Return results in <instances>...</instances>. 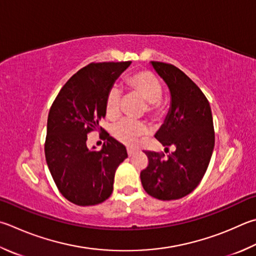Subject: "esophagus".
<instances>
[{
  "label": "esophagus",
  "instance_id": "obj_1",
  "mask_svg": "<svg viewBox=\"0 0 256 256\" xmlns=\"http://www.w3.org/2000/svg\"><path fill=\"white\" fill-rule=\"evenodd\" d=\"M134 153H136V150H134V148H128V156H133Z\"/></svg>",
  "mask_w": 256,
  "mask_h": 256
}]
</instances>
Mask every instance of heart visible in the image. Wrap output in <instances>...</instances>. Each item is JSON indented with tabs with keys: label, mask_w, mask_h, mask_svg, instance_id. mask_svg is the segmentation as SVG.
<instances>
[{
	"label": "heart",
	"mask_w": 256,
	"mask_h": 256,
	"mask_svg": "<svg viewBox=\"0 0 256 256\" xmlns=\"http://www.w3.org/2000/svg\"><path fill=\"white\" fill-rule=\"evenodd\" d=\"M128 86L134 94L138 95L148 102L146 110L148 114L156 115L160 108L162 98V86L158 78L148 72H138L128 80ZM122 96L118 88H110L105 100V113L110 120L118 118L120 115ZM148 132L146 125L142 122H134L131 120H123L112 128L113 136L126 146H132L138 138Z\"/></svg>",
	"instance_id": "obj_1"
}]
</instances>
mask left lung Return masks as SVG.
<instances>
[{"instance_id": "8db88e82", "label": "left lung", "mask_w": 256, "mask_h": 256, "mask_svg": "<svg viewBox=\"0 0 256 256\" xmlns=\"http://www.w3.org/2000/svg\"><path fill=\"white\" fill-rule=\"evenodd\" d=\"M168 86L171 102L164 123L156 133L162 146H176L164 154L144 151L148 164L141 171V182L150 196L174 200L187 196L200 182L215 146L209 102L196 84L174 64L151 62Z\"/></svg>"}]
</instances>
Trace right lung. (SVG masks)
<instances>
[{"instance_id":"add662e5","label":"right lung","mask_w":256,"mask_h":256,"mask_svg":"<svg viewBox=\"0 0 256 256\" xmlns=\"http://www.w3.org/2000/svg\"><path fill=\"white\" fill-rule=\"evenodd\" d=\"M131 62L90 64L60 90L51 105L44 154L54 181L62 196L78 206L106 200L113 192L118 166L128 158L122 143L100 126L105 100L115 80ZM104 133L100 152L86 148V134Z\"/></svg>"}]
</instances>
